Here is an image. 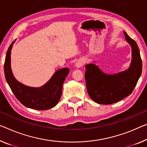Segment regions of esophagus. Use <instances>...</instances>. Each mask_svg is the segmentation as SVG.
I'll list each match as a JSON object with an SVG mask.
<instances>
[{"instance_id": "34e87169", "label": "esophagus", "mask_w": 147, "mask_h": 147, "mask_svg": "<svg viewBox=\"0 0 147 147\" xmlns=\"http://www.w3.org/2000/svg\"><path fill=\"white\" fill-rule=\"evenodd\" d=\"M85 63V61L83 59H79L76 63V66L79 68V67H82L83 65H84Z\"/></svg>"}]
</instances>
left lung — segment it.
Returning a JSON list of instances; mask_svg holds the SVG:
<instances>
[{
	"label": "left lung",
	"instance_id": "8db88e82",
	"mask_svg": "<svg viewBox=\"0 0 147 147\" xmlns=\"http://www.w3.org/2000/svg\"><path fill=\"white\" fill-rule=\"evenodd\" d=\"M125 40L131 47V61L129 68L114 74L103 72L93 63L85 66V79L88 94L100 105L118 102L129 95L142 73V60L136 42L123 31Z\"/></svg>",
	"mask_w": 147,
	"mask_h": 147
}]
</instances>
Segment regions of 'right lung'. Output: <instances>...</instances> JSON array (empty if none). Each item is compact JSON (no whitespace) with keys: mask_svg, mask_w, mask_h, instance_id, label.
I'll use <instances>...</instances> for the list:
<instances>
[{"mask_svg":"<svg viewBox=\"0 0 147 147\" xmlns=\"http://www.w3.org/2000/svg\"><path fill=\"white\" fill-rule=\"evenodd\" d=\"M14 42L8 49L4 66L6 80L12 92L22 105L31 109L44 110L55 107L62 95L63 83L69 69L63 67L58 69L42 86H27L15 78L11 68V51Z\"/></svg>","mask_w":147,"mask_h":147,"instance_id":"right-lung-1","label":"right lung"}]
</instances>
